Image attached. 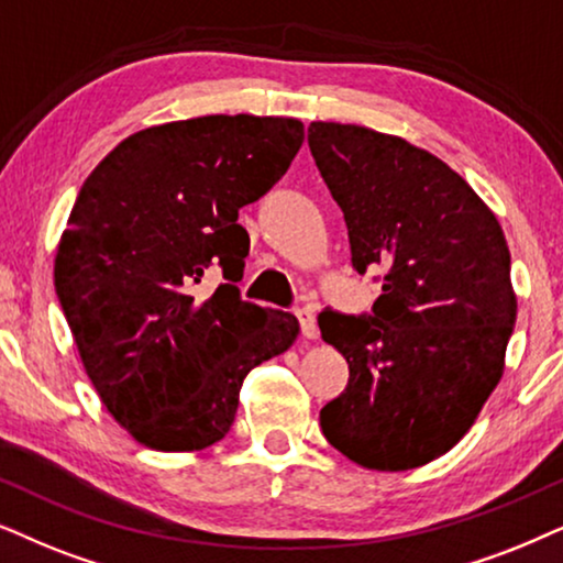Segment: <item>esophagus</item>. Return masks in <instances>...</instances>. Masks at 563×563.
<instances>
[{
  "instance_id": "obj_1",
  "label": "esophagus",
  "mask_w": 563,
  "mask_h": 563,
  "mask_svg": "<svg viewBox=\"0 0 563 563\" xmlns=\"http://www.w3.org/2000/svg\"><path fill=\"white\" fill-rule=\"evenodd\" d=\"M298 324H301V334L306 340H313L317 336V317H313L311 309H296Z\"/></svg>"
}]
</instances>
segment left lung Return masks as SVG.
<instances>
[{
    "instance_id": "8db88e82",
    "label": "left lung",
    "mask_w": 563,
    "mask_h": 563,
    "mask_svg": "<svg viewBox=\"0 0 563 563\" xmlns=\"http://www.w3.org/2000/svg\"><path fill=\"white\" fill-rule=\"evenodd\" d=\"M309 148L352 267L386 269L371 313H319L350 365L321 432L365 468L424 466L468 432L505 371L517 317L505 234L466 179L399 136L317 120Z\"/></svg>"
}]
</instances>
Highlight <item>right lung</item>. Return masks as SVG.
<instances>
[{"mask_svg": "<svg viewBox=\"0 0 563 563\" xmlns=\"http://www.w3.org/2000/svg\"><path fill=\"white\" fill-rule=\"evenodd\" d=\"M301 144L296 118L177 120L120 141L81 185L56 296L102 404L146 448L219 443L246 373L294 344V313L239 296L250 234L236 219ZM208 266L228 283L200 302Z\"/></svg>", "mask_w": 563, "mask_h": 563, "instance_id": "1", "label": "right lung"}]
</instances>
